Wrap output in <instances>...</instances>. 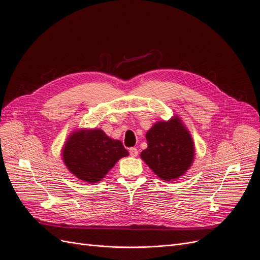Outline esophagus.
I'll return each instance as SVG.
<instances>
[{"mask_svg":"<svg viewBox=\"0 0 260 260\" xmlns=\"http://www.w3.org/2000/svg\"><path fill=\"white\" fill-rule=\"evenodd\" d=\"M129 153H130V155H131L132 157H137L138 154H139L138 148H137V147H131V148H129Z\"/></svg>","mask_w":260,"mask_h":260,"instance_id":"obj_1","label":"esophagus"}]
</instances>
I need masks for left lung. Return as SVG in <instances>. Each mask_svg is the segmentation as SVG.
<instances>
[{"label":"left lung","mask_w":260,"mask_h":260,"mask_svg":"<svg viewBox=\"0 0 260 260\" xmlns=\"http://www.w3.org/2000/svg\"><path fill=\"white\" fill-rule=\"evenodd\" d=\"M146 140L147 148L140 156L161 180L178 179L193 164V140L178 116L157 121L146 132Z\"/></svg>","instance_id":"left-lung-1"}]
</instances>
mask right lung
I'll return each mask as SVG.
<instances>
[{"mask_svg": "<svg viewBox=\"0 0 260 260\" xmlns=\"http://www.w3.org/2000/svg\"><path fill=\"white\" fill-rule=\"evenodd\" d=\"M128 155L119 140L111 139L101 129L76 130L61 149L67 169L88 183L99 182L118 160Z\"/></svg>", "mask_w": 260, "mask_h": 260, "instance_id": "add662e5", "label": "right lung"}]
</instances>
